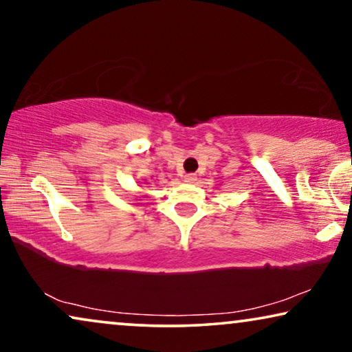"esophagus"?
Segmentation results:
<instances>
[{"instance_id": "esophagus-1", "label": "esophagus", "mask_w": 352, "mask_h": 352, "mask_svg": "<svg viewBox=\"0 0 352 352\" xmlns=\"http://www.w3.org/2000/svg\"><path fill=\"white\" fill-rule=\"evenodd\" d=\"M184 181L186 182H190V184H192V182L197 181V175H186L184 176Z\"/></svg>"}]
</instances>
